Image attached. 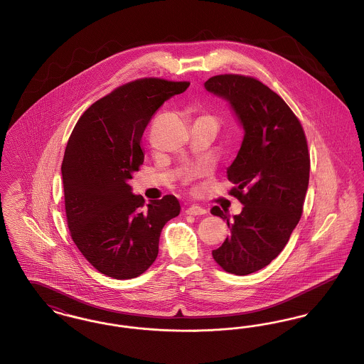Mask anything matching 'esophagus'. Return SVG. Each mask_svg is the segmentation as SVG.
Listing matches in <instances>:
<instances>
[{"label": "esophagus", "instance_id": "esophagus-1", "mask_svg": "<svg viewBox=\"0 0 364 364\" xmlns=\"http://www.w3.org/2000/svg\"><path fill=\"white\" fill-rule=\"evenodd\" d=\"M186 213H187L188 215H203V214L208 213V210L200 208V206H198V205H191L190 208L186 210Z\"/></svg>", "mask_w": 364, "mask_h": 364}]
</instances>
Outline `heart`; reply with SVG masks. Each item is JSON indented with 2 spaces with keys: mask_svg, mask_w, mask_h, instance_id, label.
Returning a JSON list of instances; mask_svg holds the SVG:
<instances>
[{
  "mask_svg": "<svg viewBox=\"0 0 364 364\" xmlns=\"http://www.w3.org/2000/svg\"><path fill=\"white\" fill-rule=\"evenodd\" d=\"M208 171V168L206 166V165H203V166H199L198 169H195V171H193V176H195V174L206 173Z\"/></svg>",
  "mask_w": 364,
  "mask_h": 364,
  "instance_id": "heart-1",
  "label": "heart"
}]
</instances>
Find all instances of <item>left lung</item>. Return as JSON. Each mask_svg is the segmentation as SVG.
Here are the masks:
<instances>
[{
    "label": "left lung",
    "instance_id": "1",
    "mask_svg": "<svg viewBox=\"0 0 364 364\" xmlns=\"http://www.w3.org/2000/svg\"><path fill=\"white\" fill-rule=\"evenodd\" d=\"M205 88L225 100L244 129L226 172L236 184L230 193L244 208L232 223L218 206L211 208L230 228L213 258L228 273L247 276L277 258L301 217L310 178L307 140L291 107L259 80L218 75Z\"/></svg>",
    "mask_w": 364,
    "mask_h": 364
}]
</instances>
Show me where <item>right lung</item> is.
<instances>
[{"label":"right lung","instance_id":"1","mask_svg":"<svg viewBox=\"0 0 364 364\" xmlns=\"http://www.w3.org/2000/svg\"><path fill=\"white\" fill-rule=\"evenodd\" d=\"M188 82L139 79L91 105L70 134L61 165L72 240L98 272L116 279L144 273L162 228L180 214L173 195L150 200L128 181L144 161L141 136L158 107Z\"/></svg>","mask_w":364,"mask_h":364}]
</instances>
